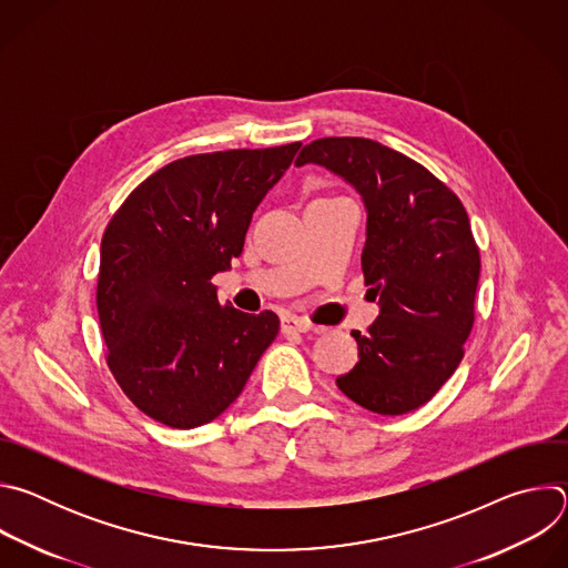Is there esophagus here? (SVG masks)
I'll list each match as a JSON object with an SVG mask.
<instances>
[{
  "mask_svg": "<svg viewBox=\"0 0 568 568\" xmlns=\"http://www.w3.org/2000/svg\"><path fill=\"white\" fill-rule=\"evenodd\" d=\"M281 331H283L285 335H294V333L314 331V326H312L310 321H305V318H298V316L287 314V316H283V321H281Z\"/></svg>",
  "mask_w": 568,
  "mask_h": 568,
  "instance_id": "obj_1",
  "label": "esophagus"
}]
</instances>
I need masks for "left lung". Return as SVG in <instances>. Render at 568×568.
<instances>
[{
    "mask_svg": "<svg viewBox=\"0 0 568 568\" xmlns=\"http://www.w3.org/2000/svg\"><path fill=\"white\" fill-rule=\"evenodd\" d=\"M294 164L342 175L368 211L362 272L379 316L351 333L359 362L337 386L373 414H409L454 375L474 326L480 256L467 211L418 161L364 136L316 139Z\"/></svg>",
    "mask_w": 568,
    "mask_h": 568,
    "instance_id": "1",
    "label": "left lung"
}]
</instances>
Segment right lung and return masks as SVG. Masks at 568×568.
Here are the masks:
<instances>
[{
  "instance_id": "add662e5",
  "label": "right lung",
  "mask_w": 568,
  "mask_h": 568,
  "mask_svg": "<svg viewBox=\"0 0 568 568\" xmlns=\"http://www.w3.org/2000/svg\"><path fill=\"white\" fill-rule=\"evenodd\" d=\"M298 148L178 159L143 180L108 222L97 285L105 362L152 420L173 429L215 420L276 339L272 310L222 305L211 278L240 256L256 206Z\"/></svg>"
}]
</instances>
